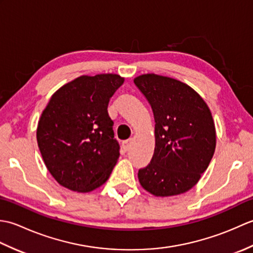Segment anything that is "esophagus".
Listing matches in <instances>:
<instances>
[{"label":"esophagus","mask_w":253,"mask_h":253,"mask_svg":"<svg viewBox=\"0 0 253 253\" xmlns=\"http://www.w3.org/2000/svg\"><path fill=\"white\" fill-rule=\"evenodd\" d=\"M131 141H132V139H128V140L123 142V149L125 150V151H128V150H129Z\"/></svg>","instance_id":"34e87169"}]
</instances>
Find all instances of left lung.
<instances>
[{"mask_svg":"<svg viewBox=\"0 0 253 253\" xmlns=\"http://www.w3.org/2000/svg\"><path fill=\"white\" fill-rule=\"evenodd\" d=\"M152 107L155 147L151 162L139 169L144 190L171 197L200 180L216 147L215 125L206 101L190 85L157 74L133 79Z\"/></svg>","mask_w":253,"mask_h":253,"instance_id":"1","label":"left lung"}]
</instances>
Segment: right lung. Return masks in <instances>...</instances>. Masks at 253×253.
<instances>
[{
  "instance_id": "right-lung-1",
  "label": "right lung",
  "mask_w": 253,
  "mask_h": 253,
  "mask_svg": "<svg viewBox=\"0 0 253 253\" xmlns=\"http://www.w3.org/2000/svg\"><path fill=\"white\" fill-rule=\"evenodd\" d=\"M124 80L117 74L83 75L52 94L38 123L37 141L61 186L89 192L109 179L120 146L107 105Z\"/></svg>"
}]
</instances>
